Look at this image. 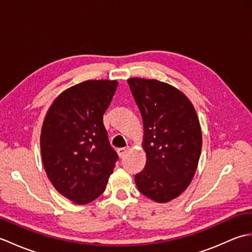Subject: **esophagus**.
I'll return each instance as SVG.
<instances>
[{
    "label": "esophagus",
    "instance_id": "1",
    "mask_svg": "<svg viewBox=\"0 0 252 252\" xmlns=\"http://www.w3.org/2000/svg\"><path fill=\"white\" fill-rule=\"evenodd\" d=\"M127 151H129V148L127 147H123V148H118V155H119V157L122 158L127 153Z\"/></svg>",
    "mask_w": 252,
    "mask_h": 252
}]
</instances>
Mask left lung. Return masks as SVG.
<instances>
[{"instance_id":"8db88e82","label":"left lung","mask_w":252,"mask_h":252,"mask_svg":"<svg viewBox=\"0 0 252 252\" xmlns=\"http://www.w3.org/2000/svg\"><path fill=\"white\" fill-rule=\"evenodd\" d=\"M144 125L145 168L135 175L143 195L157 202L180 196L194 178L202 136L189 99L158 80H127Z\"/></svg>"}]
</instances>
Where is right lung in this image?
Here are the masks:
<instances>
[{
  "label": "right lung",
  "mask_w": 252,
  "mask_h": 252,
  "mask_svg": "<svg viewBox=\"0 0 252 252\" xmlns=\"http://www.w3.org/2000/svg\"><path fill=\"white\" fill-rule=\"evenodd\" d=\"M117 85L115 80L79 83L58 96L45 116L41 154L46 174L78 205L103 194L118 160L103 122Z\"/></svg>",
  "instance_id": "1"
}]
</instances>
